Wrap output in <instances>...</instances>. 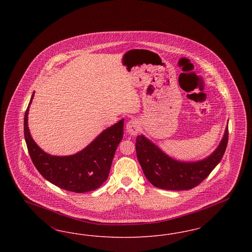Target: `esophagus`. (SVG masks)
Masks as SVG:
<instances>
[{"label": "esophagus", "instance_id": "1", "mask_svg": "<svg viewBox=\"0 0 252 252\" xmlns=\"http://www.w3.org/2000/svg\"><path fill=\"white\" fill-rule=\"evenodd\" d=\"M140 126L141 125H140L139 121L136 120V119H132L126 124V130H127L129 135L135 136L141 129Z\"/></svg>", "mask_w": 252, "mask_h": 252}]
</instances>
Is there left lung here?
Wrapping results in <instances>:
<instances>
[{
    "label": "left lung",
    "mask_w": 252,
    "mask_h": 252,
    "mask_svg": "<svg viewBox=\"0 0 252 252\" xmlns=\"http://www.w3.org/2000/svg\"><path fill=\"white\" fill-rule=\"evenodd\" d=\"M228 126L218 147L198 161H180L166 155L144 135L137 136L136 153L148 181L157 188L180 191L190 190L201 183L220 162L226 151Z\"/></svg>",
    "instance_id": "8db88e82"
}]
</instances>
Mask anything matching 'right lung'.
<instances>
[{
	"label": "right lung",
	"instance_id": "right-lung-1",
	"mask_svg": "<svg viewBox=\"0 0 252 252\" xmlns=\"http://www.w3.org/2000/svg\"><path fill=\"white\" fill-rule=\"evenodd\" d=\"M24 115V138L31 159L41 176L54 185L73 192H86L99 188L108 180L116 148L124 134V119L98 135L83 150L71 156H53L34 142L28 127V111Z\"/></svg>",
	"mask_w": 252,
	"mask_h": 252
}]
</instances>
